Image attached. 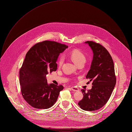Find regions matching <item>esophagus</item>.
I'll return each mask as SVG.
<instances>
[{"label": "esophagus", "mask_w": 132, "mask_h": 132, "mask_svg": "<svg viewBox=\"0 0 132 132\" xmlns=\"http://www.w3.org/2000/svg\"><path fill=\"white\" fill-rule=\"evenodd\" d=\"M71 89L73 91H75V92H77V91H79V89L78 88V87H75V86H72L71 87Z\"/></svg>", "instance_id": "obj_1"}]
</instances>
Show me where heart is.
I'll return each mask as SVG.
<instances>
[{
    "mask_svg": "<svg viewBox=\"0 0 132 132\" xmlns=\"http://www.w3.org/2000/svg\"><path fill=\"white\" fill-rule=\"evenodd\" d=\"M69 56L74 63L77 66L80 64H84L86 62V57L84 54L81 51L77 50L72 51ZM64 61V57L63 55H61L57 60V64L59 67L62 66Z\"/></svg>",
    "mask_w": 132,
    "mask_h": 132,
    "instance_id": "obj_1",
    "label": "heart"
}]
</instances>
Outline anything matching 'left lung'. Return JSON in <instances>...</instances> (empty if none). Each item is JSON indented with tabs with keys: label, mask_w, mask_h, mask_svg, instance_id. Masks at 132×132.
<instances>
[{
	"label": "left lung",
	"mask_w": 132,
	"mask_h": 132,
	"mask_svg": "<svg viewBox=\"0 0 132 132\" xmlns=\"http://www.w3.org/2000/svg\"><path fill=\"white\" fill-rule=\"evenodd\" d=\"M93 52V59L86 78L92 81L91 90H82L83 98L78 103L86 111H95L101 108L108 101L116 83L114 63L107 51L101 44L93 41L85 42ZM89 83V82H88Z\"/></svg>",
	"instance_id": "8db88e82"
}]
</instances>
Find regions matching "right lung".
<instances>
[{"label":"right lung","instance_id":"1","mask_svg":"<svg viewBox=\"0 0 132 132\" xmlns=\"http://www.w3.org/2000/svg\"><path fill=\"white\" fill-rule=\"evenodd\" d=\"M67 48L64 44L45 40L35 44L26 53L20 69V83L24 99L32 107L48 109L56 103L64 87L48 84L46 75L56 70L58 56Z\"/></svg>","mask_w":132,"mask_h":132}]
</instances>
